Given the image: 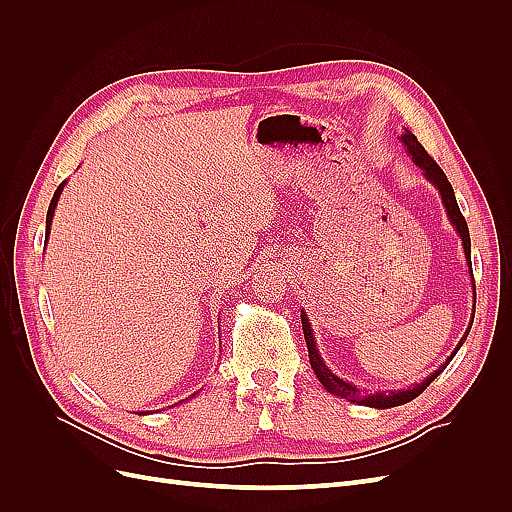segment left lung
Returning <instances> with one entry per match:
<instances>
[{
    "label": "left lung",
    "mask_w": 512,
    "mask_h": 512,
    "mask_svg": "<svg viewBox=\"0 0 512 512\" xmlns=\"http://www.w3.org/2000/svg\"><path fill=\"white\" fill-rule=\"evenodd\" d=\"M399 141L404 143V147H406V151L412 156L414 164L423 170V175L438 188V192H440V196H442L444 209H446V213H448V220H451V224H453L455 230L459 232L461 243H463V252H466L468 267H470V271H472L470 230H468L466 218H463L461 211H459L457 198H455V192H453V185L448 183V179H446V175H444V170L436 164V160H433V158L429 156V153L425 151V147L416 141V136H414L410 130H406L404 134H401ZM472 284H474V280H472ZM474 307H476V290H474ZM472 320H474V318H472ZM301 322H303V335H305V344H307V352H309V363H312L314 374H316V378L320 380V384L324 386V389H327V391L333 393V395H337V397L352 401V404L369 406V408H380V410L395 408V406H404V404H408V401H412L414 397L421 395V393L427 389V386L442 374V371L446 369V365L453 361V356H455L457 350L461 348L463 339L468 337V333H470V329H472V322H470V327H468L466 335L461 337V342H459V346L453 350V354L448 356V359H446L436 371H433V374H431L429 378H425L421 384H412V386H408V389H401V391L367 393V391H363V389H356L354 384H350V382H346V380H342V378H337V376L333 374V371H331L327 365H324L322 356L318 354V348H316V337H314V333H312V324H309L305 312H301Z\"/></svg>",
    "instance_id": "1"
}]
</instances>
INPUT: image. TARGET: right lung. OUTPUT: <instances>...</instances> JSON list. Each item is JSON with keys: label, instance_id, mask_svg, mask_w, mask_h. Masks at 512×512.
I'll return each mask as SVG.
<instances>
[{"label": "right lung", "instance_id": "add662e5", "mask_svg": "<svg viewBox=\"0 0 512 512\" xmlns=\"http://www.w3.org/2000/svg\"><path fill=\"white\" fill-rule=\"evenodd\" d=\"M64 185H66V181H64V183H59V188L55 190V194H53V200H51V205H49V211H46V239H49V232H51V222H53V215H55V207H57V200H59L61 192H64ZM194 395H196V393H194ZM141 414H147V412H141Z\"/></svg>", "mask_w": 512, "mask_h": 512}]
</instances>
